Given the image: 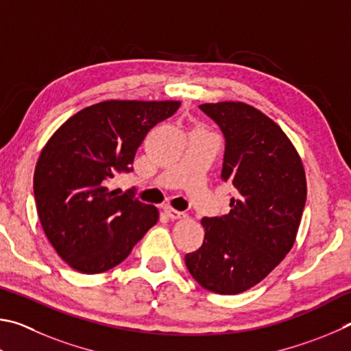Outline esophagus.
Here are the masks:
<instances>
[{
    "label": "esophagus",
    "instance_id": "34e87169",
    "mask_svg": "<svg viewBox=\"0 0 351 351\" xmlns=\"http://www.w3.org/2000/svg\"><path fill=\"white\" fill-rule=\"evenodd\" d=\"M165 213H166V216H168L171 220H179V219H185L186 217L185 213L177 211V210H174V208H171V206H166L165 208Z\"/></svg>",
    "mask_w": 351,
    "mask_h": 351
}]
</instances>
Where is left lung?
I'll return each instance as SVG.
<instances>
[{"label":"left lung","mask_w":351,"mask_h":351,"mask_svg":"<svg viewBox=\"0 0 351 351\" xmlns=\"http://www.w3.org/2000/svg\"><path fill=\"white\" fill-rule=\"evenodd\" d=\"M200 109L225 135L222 179L236 197L226 216L202 219L204 243L185 263L208 291L239 294L265 279L293 248L306 200L305 169L278 123L251 104L204 103Z\"/></svg>","instance_id":"left-lung-1"}]
</instances>
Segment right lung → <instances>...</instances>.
<instances>
[{
  "label": "right lung",
  "instance_id": "obj_1",
  "mask_svg": "<svg viewBox=\"0 0 351 351\" xmlns=\"http://www.w3.org/2000/svg\"><path fill=\"white\" fill-rule=\"evenodd\" d=\"M180 101L106 100L67 119L41 149L34 193L43 231L67 265L98 274L126 259L158 210L108 183L129 172L141 141Z\"/></svg>",
  "mask_w": 351,
  "mask_h": 351
}]
</instances>
